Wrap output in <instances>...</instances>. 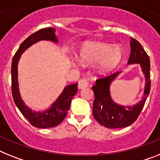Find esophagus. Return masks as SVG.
Segmentation results:
<instances>
[{
	"label": "esophagus",
	"mask_w": 160,
	"mask_h": 160,
	"mask_svg": "<svg viewBox=\"0 0 160 160\" xmlns=\"http://www.w3.org/2000/svg\"><path fill=\"white\" fill-rule=\"evenodd\" d=\"M78 89H83V88H86V87H88V82H87V79L82 78L80 79L78 81Z\"/></svg>",
	"instance_id": "1"
}]
</instances>
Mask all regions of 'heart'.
<instances>
[{
  "instance_id": "heart-1",
  "label": "heart",
  "mask_w": 160,
  "mask_h": 160,
  "mask_svg": "<svg viewBox=\"0 0 160 160\" xmlns=\"http://www.w3.org/2000/svg\"><path fill=\"white\" fill-rule=\"evenodd\" d=\"M124 52L120 47L105 43H88L81 48L79 59L83 63H94L96 61L97 71L105 74L115 69L121 63Z\"/></svg>"
}]
</instances>
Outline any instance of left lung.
I'll return each mask as SVG.
<instances>
[{
    "label": "left lung",
    "mask_w": 160,
    "mask_h": 160,
    "mask_svg": "<svg viewBox=\"0 0 160 160\" xmlns=\"http://www.w3.org/2000/svg\"><path fill=\"white\" fill-rule=\"evenodd\" d=\"M130 40V56L128 64L141 65L146 78L144 96L138 103L133 107H125L114 103L110 95L109 87L120 72L102 76L96 80L92 87L95 94L93 103V116L100 125L109 129H117L129 126L134 122L142 110L151 90L150 58L141 43L133 38Z\"/></svg>",
    "instance_id": "left-lung-1"
}]
</instances>
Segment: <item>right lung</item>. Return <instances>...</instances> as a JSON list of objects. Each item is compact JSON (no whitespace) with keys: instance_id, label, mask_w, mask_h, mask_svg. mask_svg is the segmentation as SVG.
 Masks as SVG:
<instances>
[{"instance_id":"right-lung-1","label":"right lung","mask_w":160,"mask_h":160,"mask_svg":"<svg viewBox=\"0 0 160 160\" xmlns=\"http://www.w3.org/2000/svg\"><path fill=\"white\" fill-rule=\"evenodd\" d=\"M39 40H50L57 42V36L55 35V29L52 27L43 28L36 31L29 37H27L20 45L19 48L16 52L13 57L11 67V87L12 95L13 100L26 119L31 125L37 128H51L55 127L62 122L70 108V103L73 95L78 91V83L71 84L65 87L63 92L58 97L55 103L51 108L44 112L32 111L27 108L20 96L18 90V63L20 59L22 53L30 46Z\"/></svg>"}]
</instances>
